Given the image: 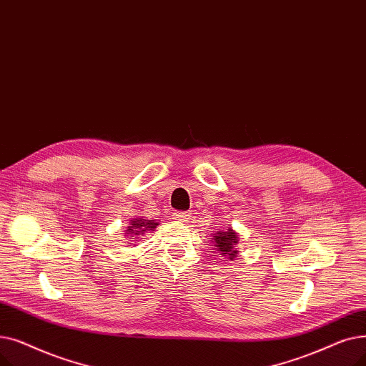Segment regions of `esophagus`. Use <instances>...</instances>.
<instances>
[{
	"label": "esophagus",
	"instance_id": "esophagus-1",
	"mask_svg": "<svg viewBox=\"0 0 366 366\" xmlns=\"http://www.w3.org/2000/svg\"><path fill=\"white\" fill-rule=\"evenodd\" d=\"M174 219L179 220V222L186 223V222H189L190 214H189V213H186V212H177V213H174Z\"/></svg>",
	"mask_w": 366,
	"mask_h": 366
}]
</instances>
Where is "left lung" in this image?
<instances>
[{
    "mask_svg": "<svg viewBox=\"0 0 366 366\" xmlns=\"http://www.w3.org/2000/svg\"><path fill=\"white\" fill-rule=\"evenodd\" d=\"M214 239V246L222 257H226L229 260H235L238 250V235L234 229H224V231H217V234H213Z\"/></svg>",
    "mask_w": 366,
    "mask_h": 366,
    "instance_id": "left-lung-1",
    "label": "left lung"
}]
</instances>
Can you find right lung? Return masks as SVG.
I'll return each instance as SVG.
<instances>
[{
  "mask_svg": "<svg viewBox=\"0 0 366 366\" xmlns=\"http://www.w3.org/2000/svg\"><path fill=\"white\" fill-rule=\"evenodd\" d=\"M129 224L131 226L128 228L127 234H131L129 237H132V235H142L144 232L153 231L159 223L154 220H146V219H132Z\"/></svg>",
  "mask_w": 366,
  "mask_h": 366,
  "instance_id": "1",
  "label": "right lung"
}]
</instances>
